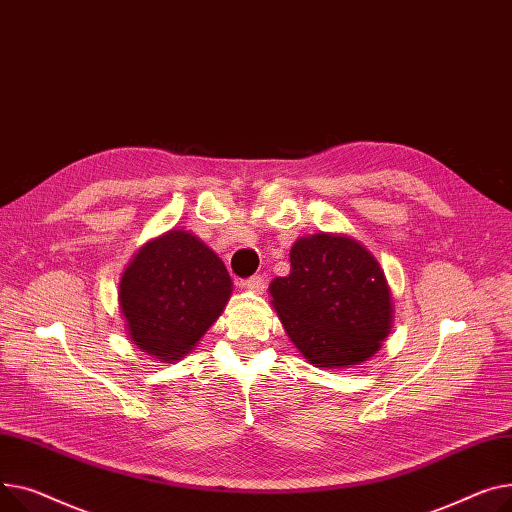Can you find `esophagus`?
I'll use <instances>...</instances> for the list:
<instances>
[{"mask_svg": "<svg viewBox=\"0 0 512 512\" xmlns=\"http://www.w3.org/2000/svg\"><path fill=\"white\" fill-rule=\"evenodd\" d=\"M264 281H266V279H264V275H254V277L246 279L244 287H248L250 291H256V293H262V291H264V287H266V283H264Z\"/></svg>", "mask_w": 512, "mask_h": 512, "instance_id": "obj_1", "label": "esophagus"}]
</instances>
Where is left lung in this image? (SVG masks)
<instances>
[{"label": "left lung", "instance_id": "obj_1", "mask_svg": "<svg viewBox=\"0 0 512 512\" xmlns=\"http://www.w3.org/2000/svg\"><path fill=\"white\" fill-rule=\"evenodd\" d=\"M291 343L318 368L372 357L390 328V291L376 258L351 237L316 233L291 248V273L270 283Z\"/></svg>", "mask_w": 512, "mask_h": 512}]
</instances>
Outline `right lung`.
<instances>
[{"instance_id":"obj_1","label":"right lung","mask_w":512,"mask_h":512,"mask_svg":"<svg viewBox=\"0 0 512 512\" xmlns=\"http://www.w3.org/2000/svg\"><path fill=\"white\" fill-rule=\"evenodd\" d=\"M231 279L223 260L188 231L146 244L119 283V306L138 349L179 359L223 312Z\"/></svg>"}]
</instances>
